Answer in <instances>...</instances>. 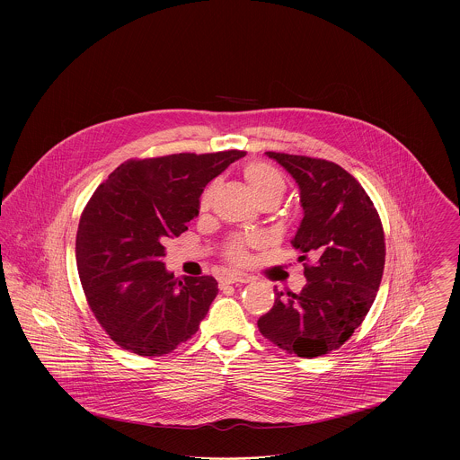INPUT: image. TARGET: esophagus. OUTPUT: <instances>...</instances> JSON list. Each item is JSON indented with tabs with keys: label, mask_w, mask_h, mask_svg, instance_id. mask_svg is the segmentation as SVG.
Returning a JSON list of instances; mask_svg holds the SVG:
<instances>
[{
	"label": "esophagus",
	"mask_w": 460,
	"mask_h": 460,
	"mask_svg": "<svg viewBox=\"0 0 460 460\" xmlns=\"http://www.w3.org/2000/svg\"><path fill=\"white\" fill-rule=\"evenodd\" d=\"M250 276L241 272H229L220 279V285H236V283H250Z\"/></svg>",
	"instance_id": "34e87169"
}]
</instances>
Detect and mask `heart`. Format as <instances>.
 I'll return each mask as SVG.
<instances>
[{
  "label": "heart",
  "instance_id": "1",
  "mask_svg": "<svg viewBox=\"0 0 460 460\" xmlns=\"http://www.w3.org/2000/svg\"><path fill=\"white\" fill-rule=\"evenodd\" d=\"M243 177L252 191L253 198L262 203H274L278 205L286 193V181L283 174L274 169L272 165L261 162V160H252L243 167ZM219 191V182L212 181L201 193L199 197V210L207 212L214 199L217 197ZM259 244V238L255 236H234L227 241L224 255L229 262L243 265L248 262L250 259V248Z\"/></svg>",
  "mask_w": 460,
  "mask_h": 460
}]
</instances>
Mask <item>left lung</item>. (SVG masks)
<instances>
[{"instance_id": "left-lung-1", "label": "left lung", "mask_w": 460, "mask_h": 460, "mask_svg": "<svg viewBox=\"0 0 460 460\" xmlns=\"http://www.w3.org/2000/svg\"><path fill=\"white\" fill-rule=\"evenodd\" d=\"M267 156L300 188L304 219L291 244L306 262V285L300 293L274 289V306L257 326L279 349L314 358L340 349L374 304L386 255L383 224L360 182L338 164L304 155Z\"/></svg>"}]
</instances>
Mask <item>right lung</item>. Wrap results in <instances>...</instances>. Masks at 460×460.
Segmentation results:
<instances>
[{"label":"right lung","instance_id":"right-lung-1","mask_svg":"<svg viewBox=\"0 0 460 460\" xmlns=\"http://www.w3.org/2000/svg\"><path fill=\"white\" fill-rule=\"evenodd\" d=\"M244 155L128 160L93 193L75 238L77 270L89 308L120 349L160 357L197 332L217 281L175 279L162 262L164 243L188 231L203 188Z\"/></svg>","mask_w":460,"mask_h":460}]
</instances>
